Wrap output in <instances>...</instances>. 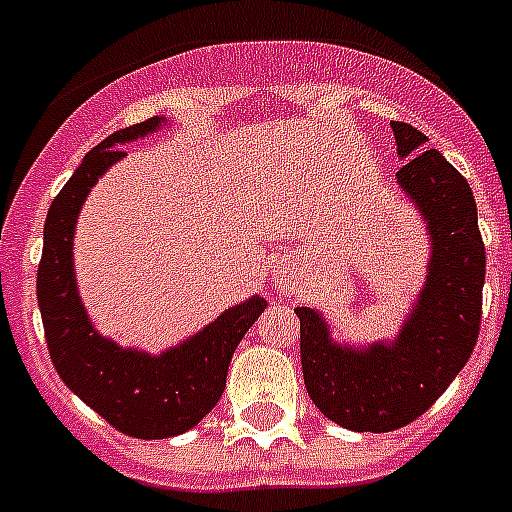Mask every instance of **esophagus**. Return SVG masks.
I'll return each instance as SVG.
<instances>
[{
    "label": "esophagus",
    "mask_w": 512,
    "mask_h": 512,
    "mask_svg": "<svg viewBox=\"0 0 512 512\" xmlns=\"http://www.w3.org/2000/svg\"><path fill=\"white\" fill-rule=\"evenodd\" d=\"M297 284H300V271L292 261H284L282 266H277V274H274V287L279 292H295Z\"/></svg>",
    "instance_id": "esophagus-1"
}]
</instances>
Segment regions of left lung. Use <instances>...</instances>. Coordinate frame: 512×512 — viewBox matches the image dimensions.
I'll list each match as a JSON object with an SVG mask.
<instances>
[{
  "instance_id": "8db88e82",
  "label": "left lung",
  "mask_w": 512,
  "mask_h": 512,
  "mask_svg": "<svg viewBox=\"0 0 512 512\" xmlns=\"http://www.w3.org/2000/svg\"><path fill=\"white\" fill-rule=\"evenodd\" d=\"M405 166L402 194L425 220L431 261L413 310L392 341L338 343L315 307H297L305 387L315 408L348 431L387 433L431 408L464 369L482 318L485 243L467 179L408 122H390Z\"/></svg>"
}]
</instances>
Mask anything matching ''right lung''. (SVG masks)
I'll use <instances>...</instances> for the list:
<instances>
[{
    "label": "right lung",
    "instance_id": "1",
    "mask_svg": "<svg viewBox=\"0 0 512 512\" xmlns=\"http://www.w3.org/2000/svg\"><path fill=\"white\" fill-rule=\"evenodd\" d=\"M164 125L166 117L156 115L117 130L84 156L45 217L38 266L40 318L58 377L112 428L146 441L179 436L215 408L225 390L233 351L266 310L264 297H248L161 354L120 346L89 320L74 271V233L81 205L99 176L125 158L120 146L158 133Z\"/></svg>",
    "mask_w": 512,
    "mask_h": 512
}]
</instances>
